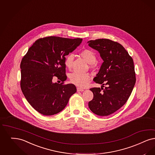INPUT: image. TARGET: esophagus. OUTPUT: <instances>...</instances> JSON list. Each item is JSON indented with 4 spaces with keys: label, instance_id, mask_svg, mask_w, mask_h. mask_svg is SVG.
<instances>
[{
    "label": "esophagus",
    "instance_id": "1",
    "mask_svg": "<svg viewBox=\"0 0 155 155\" xmlns=\"http://www.w3.org/2000/svg\"><path fill=\"white\" fill-rule=\"evenodd\" d=\"M77 92H82V91H84V89L81 88V87H77Z\"/></svg>",
    "mask_w": 155,
    "mask_h": 155
}]
</instances>
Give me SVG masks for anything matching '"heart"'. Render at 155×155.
Returning a JSON list of instances; mask_svg holds the SVG:
<instances>
[{
	"instance_id": "b5f03b06",
	"label": "heart",
	"mask_w": 155,
	"mask_h": 155,
	"mask_svg": "<svg viewBox=\"0 0 155 155\" xmlns=\"http://www.w3.org/2000/svg\"><path fill=\"white\" fill-rule=\"evenodd\" d=\"M80 55L84 59L86 60L87 62L91 64V68L92 69L94 68L95 62L97 61V58L93 51L89 49H85L81 52ZM73 61L74 55L73 54H68L65 57L64 64L65 66L69 70H70L72 68ZM91 79V75L87 73L81 74L74 72L71 73L69 77V80L71 83L82 87L87 86Z\"/></svg>"
}]
</instances>
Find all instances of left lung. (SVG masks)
I'll use <instances>...</instances> for the list:
<instances>
[{
    "label": "left lung",
    "instance_id": "left-lung-1",
    "mask_svg": "<svg viewBox=\"0 0 155 155\" xmlns=\"http://www.w3.org/2000/svg\"><path fill=\"white\" fill-rule=\"evenodd\" d=\"M88 45L99 52L104 61L93 81L103 87H91L93 98L88 103L91 111L99 116H108L126 103L136 84L133 58L118 42L107 38L88 41ZM104 85H107L103 88Z\"/></svg>",
    "mask_w": 155,
    "mask_h": 155
}]
</instances>
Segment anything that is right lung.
I'll use <instances>...</instances> for the list:
<instances>
[{"label":"right lung","mask_w":155,"mask_h":155,"mask_svg":"<svg viewBox=\"0 0 155 155\" xmlns=\"http://www.w3.org/2000/svg\"><path fill=\"white\" fill-rule=\"evenodd\" d=\"M82 39L48 36L37 40L22 58L20 68L21 89L31 107L44 115L62 111L77 92L74 84H65V56L77 48ZM56 77L62 82L54 83Z\"/></svg>","instance_id":"1"}]
</instances>
